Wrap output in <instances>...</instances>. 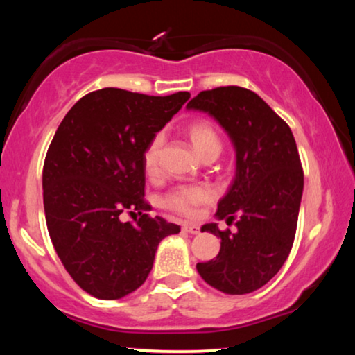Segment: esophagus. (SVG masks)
<instances>
[{
	"label": "esophagus",
	"instance_id": "1",
	"mask_svg": "<svg viewBox=\"0 0 355 355\" xmlns=\"http://www.w3.org/2000/svg\"><path fill=\"white\" fill-rule=\"evenodd\" d=\"M183 230L191 233V235H197V233L200 232V225H197V224H184L183 225Z\"/></svg>",
	"mask_w": 355,
	"mask_h": 355
}]
</instances>
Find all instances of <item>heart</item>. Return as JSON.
<instances>
[{"instance_id":"1","label":"heart","mask_w":355,"mask_h":355,"mask_svg":"<svg viewBox=\"0 0 355 355\" xmlns=\"http://www.w3.org/2000/svg\"><path fill=\"white\" fill-rule=\"evenodd\" d=\"M194 152L200 158L218 156L222 150L220 136L214 125L208 120H194L184 130ZM163 147V136L156 135L147 144L142 155L144 172L148 178L158 177L159 173V153ZM214 200V191L207 184H182L167 192L163 199L164 208L183 218H196L203 205Z\"/></svg>"}]
</instances>
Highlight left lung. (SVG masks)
Segmentation results:
<instances>
[{
	"label": "left lung",
	"instance_id": "obj_1",
	"mask_svg": "<svg viewBox=\"0 0 355 355\" xmlns=\"http://www.w3.org/2000/svg\"><path fill=\"white\" fill-rule=\"evenodd\" d=\"M188 110L208 112L230 136L236 173L218 203L216 218L236 220L238 232L205 224L220 238L213 260L197 263L200 277L225 294H248L280 271L296 235L304 171L296 141L284 119L263 98L238 86L202 91Z\"/></svg>",
	"mask_w": 355,
	"mask_h": 355
}]
</instances>
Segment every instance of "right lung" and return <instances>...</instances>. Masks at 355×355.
<instances>
[{
	"label": "right lung",
	"instance_id": "1",
	"mask_svg": "<svg viewBox=\"0 0 355 355\" xmlns=\"http://www.w3.org/2000/svg\"><path fill=\"white\" fill-rule=\"evenodd\" d=\"M189 97L100 89L76 101L48 147L42 175L48 233L65 271L94 297L114 300L137 290L161 239L180 232L147 214L142 155ZM122 212L140 219L122 223Z\"/></svg>",
	"mask_w": 355,
	"mask_h": 355
}]
</instances>
